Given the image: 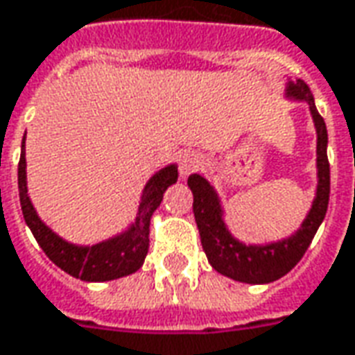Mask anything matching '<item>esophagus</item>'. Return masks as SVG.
<instances>
[{"label": "esophagus", "mask_w": 355, "mask_h": 355, "mask_svg": "<svg viewBox=\"0 0 355 355\" xmlns=\"http://www.w3.org/2000/svg\"><path fill=\"white\" fill-rule=\"evenodd\" d=\"M201 164V154L185 153L182 158H180V175H182V178H187V175L195 172Z\"/></svg>", "instance_id": "34e87169"}]
</instances>
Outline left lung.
<instances>
[{
  "label": "left lung",
  "mask_w": 355,
  "mask_h": 355,
  "mask_svg": "<svg viewBox=\"0 0 355 355\" xmlns=\"http://www.w3.org/2000/svg\"><path fill=\"white\" fill-rule=\"evenodd\" d=\"M286 94L300 102H307L317 129V193L309 214L305 216L295 234L282 241H272L265 245H245L226 228L224 210L214 187L199 173H193L187 180V185L193 191V214L209 263L220 275L245 284H268L288 275L302 261L329 207L331 166L327 158L329 135L324 119L317 112L311 90L304 80H290L286 87Z\"/></svg>",
  "instance_id": "left-lung-1"
}]
</instances>
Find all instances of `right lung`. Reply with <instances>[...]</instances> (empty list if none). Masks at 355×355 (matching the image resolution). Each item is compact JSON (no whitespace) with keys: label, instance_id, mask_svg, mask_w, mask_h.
<instances>
[{"label":"right lung","instance_id":"add662e5","mask_svg":"<svg viewBox=\"0 0 355 355\" xmlns=\"http://www.w3.org/2000/svg\"><path fill=\"white\" fill-rule=\"evenodd\" d=\"M178 182V166L170 164L156 172L145 185L135 222L116 238L100 241L96 245H73L51 232L36 214L28 189H26V160H24V139L19 160V199L26 226L31 228L38 245L53 265L67 275L85 282H106L137 272L148 253V232L150 216L162 202L164 191Z\"/></svg>","mask_w":355,"mask_h":355}]
</instances>
